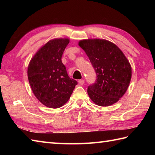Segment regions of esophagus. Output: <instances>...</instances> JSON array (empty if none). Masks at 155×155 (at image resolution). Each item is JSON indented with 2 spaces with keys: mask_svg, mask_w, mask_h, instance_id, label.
Listing matches in <instances>:
<instances>
[{
  "mask_svg": "<svg viewBox=\"0 0 155 155\" xmlns=\"http://www.w3.org/2000/svg\"><path fill=\"white\" fill-rule=\"evenodd\" d=\"M78 83H79L80 84H83L84 83V80H83V79L78 80Z\"/></svg>",
  "mask_w": 155,
  "mask_h": 155,
  "instance_id": "obj_1",
  "label": "esophagus"
}]
</instances>
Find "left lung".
I'll use <instances>...</instances> for the list:
<instances>
[{"label": "left lung", "mask_w": 155, "mask_h": 155, "mask_svg": "<svg viewBox=\"0 0 155 155\" xmlns=\"http://www.w3.org/2000/svg\"><path fill=\"white\" fill-rule=\"evenodd\" d=\"M78 45L86 52L97 74V81L88 87L94 103L108 107L117 103L129 86L132 70L123 52L116 45L104 39L82 40Z\"/></svg>", "instance_id": "left-lung-1"}]
</instances>
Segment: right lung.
<instances>
[{
	"label": "right lung",
	"mask_w": 155,
	"mask_h": 155,
	"mask_svg": "<svg viewBox=\"0 0 155 155\" xmlns=\"http://www.w3.org/2000/svg\"><path fill=\"white\" fill-rule=\"evenodd\" d=\"M68 38H55L39 49L29 62L28 79L35 97L45 106L58 108L70 98L77 81L68 77L62 56Z\"/></svg>",
	"instance_id": "obj_1"
}]
</instances>
